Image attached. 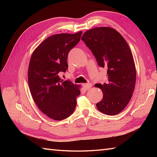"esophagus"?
Returning <instances> with one entry per match:
<instances>
[{"label":"esophagus","mask_w":157,"mask_h":157,"mask_svg":"<svg viewBox=\"0 0 157 157\" xmlns=\"http://www.w3.org/2000/svg\"><path fill=\"white\" fill-rule=\"evenodd\" d=\"M91 86H92V84H90V83H88V84H84V87L86 90H88L91 88Z\"/></svg>","instance_id":"obj_1"}]
</instances>
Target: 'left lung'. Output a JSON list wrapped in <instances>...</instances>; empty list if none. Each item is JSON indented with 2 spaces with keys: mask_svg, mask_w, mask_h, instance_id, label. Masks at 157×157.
Segmentation results:
<instances>
[{
  "mask_svg": "<svg viewBox=\"0 0 157 157\" xmlns=\"http://www.w3.org/2000/svg\"><path fill=\"white\" fill-rule=\"evenodd\" d=\"M82 40L98 65L107 69L108 82L95 85L103 93L96 107L106 115L118 114L128 105L135 88L136 71L131 50L123 36L109 27L89 29Z\"/></svg>",
  "mask_w": 157,
  "mask_h": 157,
  "instance_id": "1",
  "label": "left lung"
}]
</instances>
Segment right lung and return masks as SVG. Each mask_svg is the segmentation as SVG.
Segmentation results:
<instances>
[{
  "mask_svg": "<svg viewBox=\"0 0 157 157\" xmlns=\"http://www.w3.org/2000/svg\"><path fill=\"white\" fill-rule=\"evenodd\" d=\"M82 32L59 34L45 39L33 52L28 68V84L40 110L55 121L67 118L75 111L78 86L63 81L59 73L68 68L69 51L80 40Z\"/></svg>",
  "mask_w": 157,
  "mask_h": 157,
  "instance_id": "1",
  "label": "right lung"
}]
</instances>
